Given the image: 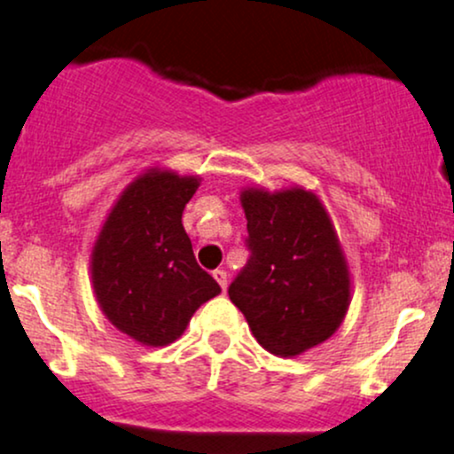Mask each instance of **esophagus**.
<instances>
[{
	"instance_id": "obj_1",
	"label": "esophagus",
	"mask_w": 454,
	"mask_h": 454,
	"mask_svg": "<svg viewBox=\"0 0 454 454\" xmlns=\"http://www.w3.org/2000/svg\"><path fill=\"white\" fill-rule=\"evenodd\" d=\"M213 278H215L217 284L222 286V290L226 293V286H228V273L223 269H215L213 270Z\"/></svg>"
}]
</instances>
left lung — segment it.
Segmentation results:
<instances>
[{"label":"left lung","instance_id":"obj_1","mask_svg":"<svg viewBox=\"0 0 454 454\" xmlns=\"http://www.w3.org/2000/svg\"><path fill=\"white\" fill-rule=\"evenodd\" d=\"M247 264L228 296L260 346L296 356L326 341L350 305V273L320 198L303 187L241 192Z\"/></svg>","mask_w":454,"mask_h":454}]
</instances>
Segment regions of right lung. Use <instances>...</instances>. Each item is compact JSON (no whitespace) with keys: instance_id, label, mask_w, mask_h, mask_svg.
<instances>
[{"instance_id":"obj_1","label":"right lung","mask_w":454,"mask_h":454,"mask_svg":"<svg viewBox=\"0 0 454 454\" xmlns=\"http://www.w3.org/2000/svg\"><path fill=\"white\" fill-rule=\"evenodd\" d=\"M196 176L149 170L119 196L93 245V293L104 316L143 346L179 340L202 303L222 293L198 267L181 215Z\"/></svg>"}]
</instances>
